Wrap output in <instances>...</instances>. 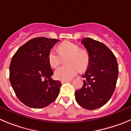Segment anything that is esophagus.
Here are the masks:
<instances>
[{"instance_id": "34e87169", "label": "esophagus", "mask_w": 131, "mask_h": 131, "mask_svg": "<svg viewBox=\"0 0 131 131\" xmlns=\"http://www.w3.org/2000/svg\"><path fill=\"white\" fill-rule=\"evenodd\" d=\"M70 80H61V83H64L70 82Z\"/></svg>"}]
</instances>
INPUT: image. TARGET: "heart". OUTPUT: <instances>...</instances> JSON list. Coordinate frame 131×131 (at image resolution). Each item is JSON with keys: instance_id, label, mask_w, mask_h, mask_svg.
I'll return each instance as SVG.
<instances>
[{"instance_id": "b5f03b06", "label": "heart", "mask_w": 131, "mask_h": 131, "mask_svg": "<svg viewBox=\"0 0 131 131\" xmlns=\"http://www.w3.org/2000/svg\"><path fill=\"white\" fill-rule=\"evenodd\" d=\"M59 52L52 50L48 53L49 64L52 68H57L61 63L63 59L68 58V66L61 67L56 70L55 78L59 80H69L75 76L78 70H86L90 63V56L85 49L80 48L79 46L70 41H64L59 46Z\"/></svg>"}]
</instances>
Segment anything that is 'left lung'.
Wrapping results in <instances>:
<instances>
[{
  "mask_svg": "<svg viewBox=\"0 0 131 131\" xmlns=\"http://www.w3.org/2000/svg\"><path fill=\"white\" fill-rule=\"evenodd\" d=\"M90 56L83 78V85L75 92L77 103L83 108L94 110L106 104L114 93L118 79V65L115 56L106 45L91 38L81 41Z\"/></svg>",
  "mask_w": 131,
  "mask_h": 131,
  "instance_id": "1",
  "label": "left lung"
}]
</instances>
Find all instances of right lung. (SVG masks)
<instances>
[{"label":"right lung","mask_w":131,"mask_h":131,"mask_svg":"<svg viewBox=\"0 0 131 131\" xmlns=\"http://www.w3.org/2000/svg\"><path fill=\"white\" fill-rule=\"evenodd\" d=\"M59 40L36 37L15 52L9 66V81L17 97L31 108H41L56 100L61 83L53 80L49 52Z\"/></svg>","instance_id":"add662e5"}]
</instances>
